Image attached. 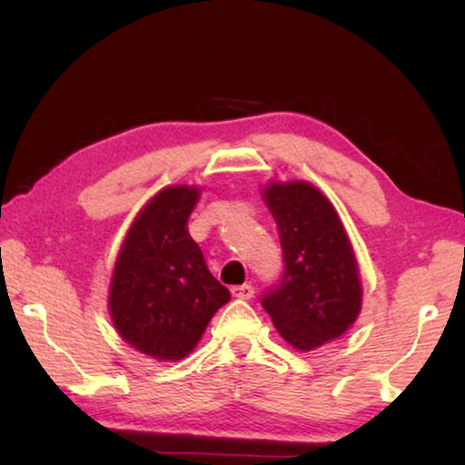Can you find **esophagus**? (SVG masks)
I'll return each instance as SVG.
<instances>
[{
    "instance_id": "obj_1",
    "label": "esophagus",
    "mask_w": 465,
    "mask_h": 465,
    "mask_svg": "<svg viewBox=\"0 0 465 465\" xmlns=\"http://www.w3.org/2000/svg\"><path fill=\"white\" fill-rule=\"evenodd\" d=\"M232 295L235 297V299H250V297H254V287L252 285H235V287H232Z\"/></svg>"
}]
</instances>
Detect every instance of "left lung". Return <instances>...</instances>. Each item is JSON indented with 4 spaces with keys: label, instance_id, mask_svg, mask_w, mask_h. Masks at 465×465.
<instances>
[{
    "label": "left lung",
    "instance_id": "obj_1",
    "mask_svg": "<svg viewBox=\"0 0 465 465\" xmlns=\"http://www.w3.org/2000/svg\"><path fill=\"white\" fill-rule=\"evenodd\" d=\"M262 199L279 230L285 271L262 297L274 328L297 351H313L349 330L363 287L344 225L324 194L305 180L271 183Z\"/></svg>",
    "mask_w": 465,
    "mask_h": 465
}]
</instances>
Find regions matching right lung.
<instances>
[{
    "label": "right lung",
    "instance_id": "right-lung-1",
    "mask_svg": "<svg viewBox=\"0 0 465 465\" xmlns=\"http://www.w3.org/2000/svg\"><path fill=\"white\" fill-rule=\"evenodd\" d=\"M199 186H168L149 199L124 235L108 291L116 332L157 361H180L232 295L209 272L188 217Z\"/></svg>",
    "mask_w": 465,
    "mask_h": 465
}]
</instances>
